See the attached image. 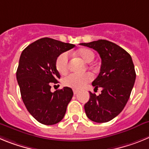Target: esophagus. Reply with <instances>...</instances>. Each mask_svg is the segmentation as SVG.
Returning <instances> with one entry per match:
<instances>
[{
    "label": "esophagus",
    "mask_w": 149,
    "mask_h": 149,
    "mask_svg": "<svg viewBox=\"0 0 149 149\" xmlns=\"http://www.w3.org/2000/svg\"><path fill=\"white\" fill-rule=\"evenodd\" d=\"M73 93H74V95H77V93H79V90H78V89H73Z\"/></svg>",
    "instance_id": "1"
}]
</instances>
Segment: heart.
<instances>
[{"label":"heart","mask_w":149,"mask_h":149,"mask_svg":"<svg viewBox=\"0 0 149 149\" xmlns=\"http://www.w3.org/2000/svg\"><path fill=\"white\" fill-rule=\"evenodd\" d=\"M76 54L80 56L84 62L90 63L95 59V53L89 48H81L76 52ZM69 66V60H68V53H63L57 57L56 60V68L59 73L64 74L68 70ZM93 77L89 73H85L83 74H70L64 77L63 84L64 86L74 89H81L86 84L91 81Z\"/></svg>","instance_id":"1"}]
</instances>
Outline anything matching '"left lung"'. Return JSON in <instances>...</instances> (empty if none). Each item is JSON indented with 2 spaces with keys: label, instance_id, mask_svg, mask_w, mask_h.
Instances as JSON below:
<instances>
[{
  "label": "left lung",
  "instance_id": "8db88e82",
  "mask_svg": "<svg viewBox=\"0 0 149 149\" xmlns=\"http://www.w3.org/2000/svg\"><path fill=\"white\" fill-rule=\"evenodd\" d=\"M81 45L97 51L101 59L100 73L93 86L102 91L99 95L89 92L85 112L93 122H107L120 113L130 98L136 80L132 58L120 46L104 39Z\"/></svg>",
  "mask_w": 149,
  "mask_h": 149
}]
</instances>
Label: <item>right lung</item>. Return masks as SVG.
I'll return each mask as SVG.
<instances>
[{
    "mask_svg": "<svg viewBox=\"0 0 149 149\" xmlns=\"http://www.w3.org/2000/svg\"><path fill=\"white\" fill-rule=\"evenodd\" d=\"M74 45L51 38H42L22 51L16 72L22 101L26 108L40 123L51 125L60 122L73 96L69 87L51 92V83L56 84L60 75L56 60Z\"/></svg>",
    "mask_w": 149,
    "mask_h": 149,
    "instance_id": "obj_1",
    "label": "right lung"
}]
</instances>
